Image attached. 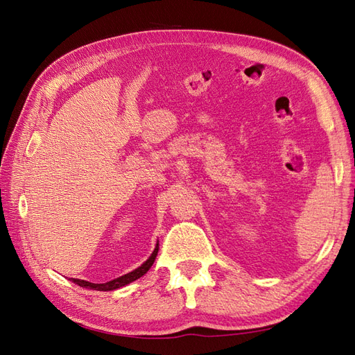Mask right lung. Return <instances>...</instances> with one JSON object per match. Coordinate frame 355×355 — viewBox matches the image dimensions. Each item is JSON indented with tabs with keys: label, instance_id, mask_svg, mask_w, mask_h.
<instances>
[{
	"label": "right lung",
	"instance_id": "1",
	"mask_svg": "<svg viewBox=\"0 0 355 355\" xmlns=\"http://www.w3.org/2000/svg\"><path fill=\"white\" fill-rule=\"evenodd\" d=\"M157 253H158V244L155 245V249H154L153 254L149 256V259H148L146 262H144L141 266L136 268L135 271L128 272V274H125V275L118 277V278H115V280L108 282V283L94 284V283H90V282H85V280H78V278H71V280H72L75 284H78V286L85 287V288L101 290V292H110V290L120 288V287H123V286H125V284H128V283H132V282L137 280V278H141L142 275H145V274L149 271V268L153 266V263H154V261H155V257H157Z\"/></svg>",
	"mask_w": 355,
	"mask_h": 355
}]
</instances>
